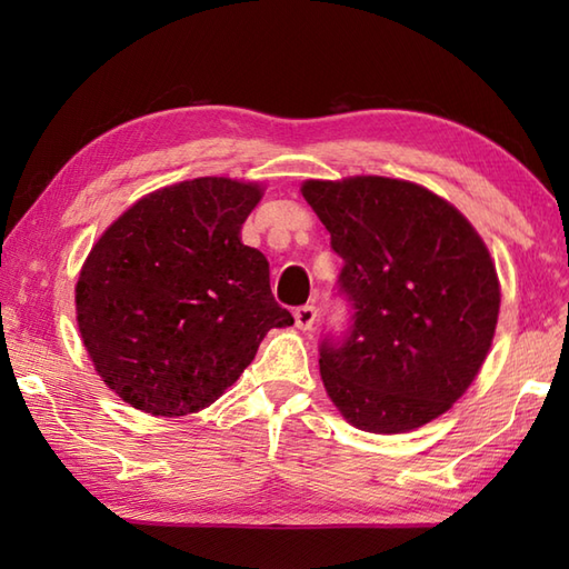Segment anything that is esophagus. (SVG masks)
Here are the masks:
<instances>
[{
    "mask_svg": "<svg viewBox=\"0 0 569 569\" xmlns=\"http://www.w3.org/2000/svg\"><path fill=\"white\" fill-rule=\"evenodd\" d=\"M293 318H296V328L298 330H310L312 325H316L318 310H316V306H300V308L293 310Z\"/></svg>",
    "mask_w": 569,
    "mask_h": 569,
    "instance_id": "esophagus-1",
    "label": "esophagus"
}]
</instances>
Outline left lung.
Masks as SVG:
<instances>
[{
    "instance_id": "obj_1",
    "label": "left lung",
    "mask_w": 569,
    "mask_h": 569,
    "mask_svg": "<svg viewBox=\"0 0 569 569\" xmlns=\"http://www.w3.org/2000/svg\"><path fill=\"white\" fill-rule=\"evenodd\" d=\"M303 198L345 266L352 306L325 337V391L355 428L408 432L475 381L499 320V278L467 217L428 188L381 176L306 180Z\"/></svg>"
}]
</instances>
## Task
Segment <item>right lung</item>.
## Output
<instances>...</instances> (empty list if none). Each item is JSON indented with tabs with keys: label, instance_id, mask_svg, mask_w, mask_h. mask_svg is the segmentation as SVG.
I'll use <instances>...</instances> for the list:
<instances>
[{
	"label": "right lung",
	"instance_id": "1",
	"mask_svg": "<svg viewBox=\"0 0 569 569\" xmlns=\"http://www.w3.org/2000/svg\"><path fill=\"white\" fill-rule=\"evenodd\" d=\"M259 183L196 178L131 204L92 247L76 286L78 330L102 381L151 416L214 403L271 328L269 261L239 229Z\"/></svg>",
	"mask_w": 569,
	"mask_h": 569
}]
</instances>
